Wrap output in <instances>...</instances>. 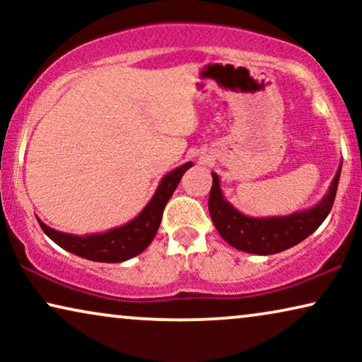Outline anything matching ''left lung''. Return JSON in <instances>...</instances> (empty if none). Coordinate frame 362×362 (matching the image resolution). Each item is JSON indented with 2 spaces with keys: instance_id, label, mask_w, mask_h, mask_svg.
Masks as SVG:
<instances>
[{
  "instance_id": "obj_1",
  "label": "left lung",
  "mask_w": 362,
  "mask_h": 362,
  "mask_svg": "<svg viewBox=\"0 0 362 362\" xmlns=\"http://www.w3.org/2000/svg\"><path fill=\"white\" fill-rule=\"evenodd\" d=\"M341 166H343V161L339 163L338 171H336L326 194L313 207L296 211L288 216L272 217H252L242 214L226 199L224 192L221 189L219 176L212 173V187L209 194L211 219L222 239L234 249L257 255L279 254V252L300 244L323 224L333 207Z\"/></svg>"
}]
</instances>
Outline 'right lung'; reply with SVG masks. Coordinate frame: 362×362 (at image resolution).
I'll list each match as a JSON object with an SVG mask.
<instances>
[{"mask_svg":"<svg viewBox=\"0 0 362 362\" xmlns=\"http://www.w3.org/2000/svg\"><path fill=\"white\" fill-rule=\"evenodd\" d=\"M191 166L192 163L187 161L163 176L150 202L143 207V211L135 219H132L123 226L113 227V229H108L105 232H95V234L86 235L67 234V232L56 230L47 224H44L37 217L39 226L46 232L49 239L56 242L59 247L71 252V254L82 257V259L92 262H105V264H118V262L133 259V257L140 255L151 244V240L155 239L161 224L163 209H165L166 202L170 201L173 192L180 185L182 175Z\"/></svg>","mask_w":362,"mask_h":362,"instance_id":"right-lung-1","label":"right lung"}]
</instances>
